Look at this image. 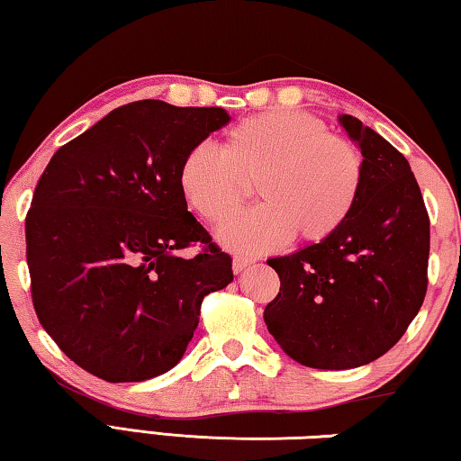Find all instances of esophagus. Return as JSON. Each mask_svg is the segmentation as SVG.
Masks as SVG:
<instances>
[{"mask_svg":"<svg viewBox=\"0 0 461 461\" xmlns=\"http://www.w3.org/2000/svg\"><path fill=\"white\" fill-rule=\"evenodd\" d=\"M254 264V260L252 258H244V256H236V258H233V272H236V275H240V272H244L246 268H249Z\"/></svg>","mask_w":461,"mask_h":461,"instance_id":"1","label":"esophagus"}]
</instances>
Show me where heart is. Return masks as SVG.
<instances>
[{"mask_svg":"<svg viewBox=\"0 0 461 461\" xmlns=\"http://www.w3.org/2000/svg\"><path fill=\"white\" fill-rule=\"evenodd\" d=\"M258 181L267 201L217 233L236 254L305 244L335 236L352 217L364 185V158L348 138L330 134L305 112L276 109L236 123L220 148L199 142L185 152L176 183L183 199L209 223L236 215Z\"/></svg>","mask_w":461,"mask_h":461,"instance_id":"b5f03b06","label":"heart"}]
</instances>
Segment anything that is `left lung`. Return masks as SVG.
Wrapping results in <instances>:
<instances>
[{"label": "left lung", "instance_id": "obj_1", "mask_svg": "<svg viewBox=\"0 0 461 461\" xmlns=\"http://www.w3.org/2000/svg\"><path fill=\"white\" fill-rule=\"evenodd\" d=\"M339 123L364 156L360 199L335 236L268 260L280 293L264 309L283 352L319 370L384 356L427 293L429 215L407 158L354 115Z\"/></svg>", "mask_w": 461, "mask_h": 461}]
</instances>
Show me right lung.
Masks as SVG:
<instances>
[{
    "label": "right lung",
    "instance_id": "1",
    "mask_svg": "<svg viewBox=\"0 0 461 461\" xmlns=\"http://www.w3.org/2000/svg\"><path fill=\"white\" fill-rule=\"evenodd\" d=\"M230 120L221 107L134 101L60 146L38 181L26 217L32 303L93 376L142 382L175 368L203 296L233 280L176 183L185 152ZM197 240L203 252L185 259Z\"/></svg>",
    "mask_w": 461,
    "mask_h": 461
}]
</instances>
